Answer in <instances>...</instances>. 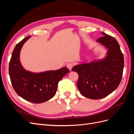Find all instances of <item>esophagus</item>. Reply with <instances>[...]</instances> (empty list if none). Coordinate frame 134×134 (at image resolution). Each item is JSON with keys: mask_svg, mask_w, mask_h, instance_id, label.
I'll use <instances>...</instances> for the list:
<instances>
[{"mask_svg": "<svg viewBox=\"0 0 134 134\" xmlns=\"http://www.w3.org/2000/svg\"><path fill=\"white\" fill-rule=\"evenodd\" d=\"M73 66H74V64L72 63H68V64L66 65V67H67L70 70H71V69H72V67H73Z\"/></svg>", "mask_w": 134, "mask_h": 134, "instance_id": "34e87169", "label": "esophagus"}]
</instances>
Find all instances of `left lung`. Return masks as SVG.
<instances>
[{
  "mask_svg": "<svg viewBox=\"0 0 134 134\" xmlns=\"http://www.w3.org/2000/svg\"><path fill=\"white\" fill-rule=\"evenodd\" d=\"M97 40L107 49L106 56L90 63L74 66L72 71L78 74L77 87L81 94L92 99L106 97L118 87L124 67V55L117 40L102 32Z\"/></svg>",
  "mask_w": 134,
  "mask_h": 134,
  "instance_id": "1",
  "label": "left lung"
}]
</instances>
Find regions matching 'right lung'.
<instances>
[{
    "label": "right lung",
    "instance_id": "right-lung-1",
    "mask_svg": "<svg viewBox=\"0 0 134 134\" xmlns=\"http://www.w3.org/2000/svg\"><path fill=\"white\" fill-rule=\"evenodd\" d=\"M28 36L17 44L12 54L9 74L12 86L17 94L22 98L35 103H41L53 97L59 81L69 70L66 67L56 70L33 72L25 70L21 65L19 55Z\"/></svg>",
    "mask_w": 134,
    "mask_h": 134
}]
</instances>
